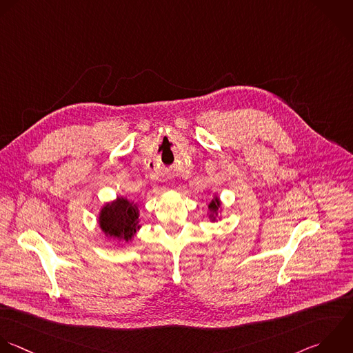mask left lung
Returning a JSON list of instances; mask_svg holds the SVG:
<instances>
[{"label": "left lung", "instance_id": "1", "mask_svg": "<svg viewBox=\"0 0 353 353\" xmlns=\"http://www.w3.org/2000/svg\"><path fill=\"white\" fill-rule=\"evenodd\" d=\"M223 213V202L220 199L219 195H213V199L209 202L208 205V216H209V220L212 223L220 220L221 217H219L220 214Z\"/></svg>", "mask_w": 353, "mask_h": 353}]
</instances>
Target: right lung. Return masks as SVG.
<instances>
[{
    "label": "right lung",
    "mask_w": 353,
    "mask_h": 353,
    "mask_svg": "<svg viewBox=\"0 0 353 353\" xmlns=\"http://www.w3.org/2000/svg\"><path fill=\"white\" fill-rule=\"evenodd\" d=\"M140 206L126 196H117L99 212L97 224L105 238L119 243L133 241L140 225Z\"/></svg>",
    "instance_id": "add662e5"
}]
</instances>
